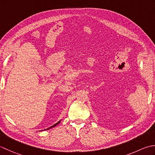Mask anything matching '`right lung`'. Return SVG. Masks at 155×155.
<instances>
[{
	"label": "right lung",
	"mask_w": 155,
	"mask_h": 155,
	"mask_svg": "<svg viewBox=\"0 0 155 155\" xmlns=\"http://www.w3.org/2000/svg\"><path fill=\"white\" fill-rule=\"evenodd\" d=\"M61 120H59V121L58 122V123H56V124H54V125H52V127H49V128H47V129H45V130H48V129H50V128H52V127H54L55 126H57V124H58L59 123H60V122H61Z\"/></svg>",
	"instance_id": "1"
}]
</instances>
